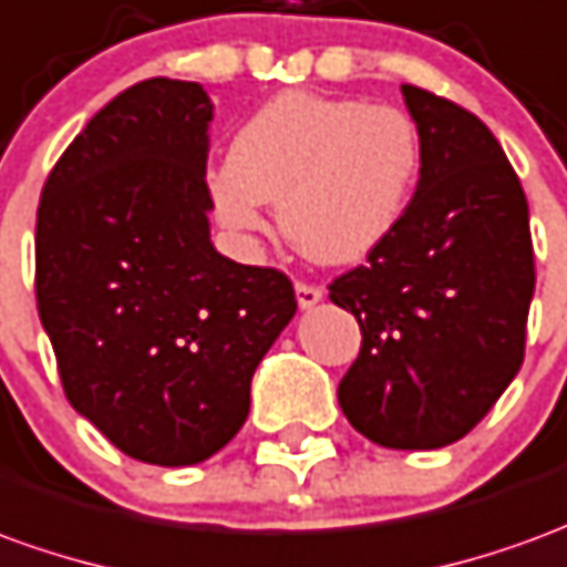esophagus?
I'll use <instances>...</instances> for the list:
<instances>
[{"instance_id":"1","label":"esophagus","mask_w":567,"mask_h":567,"mask_svg":"<svg viewBox=\"0 0 567 567\" xmlns=\"http://www.w3.org/2000/svg\"><path fill=\"white\" fill-rule=\"evenodd\" d=\"M295 295H297V303H300V310H312L319 300L324 297V291L319 285H307V282H297L295 285Z\"/></svg>"}]
</instances>
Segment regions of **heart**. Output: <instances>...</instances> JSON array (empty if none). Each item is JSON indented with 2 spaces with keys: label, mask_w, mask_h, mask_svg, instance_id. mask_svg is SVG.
I'll use <instances>...</instances> for the list:
<instances>
[{
  "label": "heart",
  "mask_w": 567,
  "mask_h": 567,
  "mask_svg": "<svg viewBox=\"0 0 567 567\" xmlns=\"http://www.w3.org/2000/svg\"><path fill=\"white\" fill-rule=\"evenodd\" d=\"M421 162V132L405 110L285 91L245 118L229 162L208 172V199L239 239L267 229L264 202H276L282 233L303 255L352 264L405 215Z\"/></svg>",
  "instance_id": "b5f03b06"
}]
</instances>
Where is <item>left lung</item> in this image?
Wrapping results in <instances>:
<instances>
[{
  "label": "left lung",
  "mask_w": 567,
  "mask_h": 567,
  "mask_svg": "<svg viewBox=\"0 0 567 567\" xmlns=\"http://www.w3.org/2000/svg\"><path fill=\"white\" fill-rule=\"evenodd\" d=\"M423 162L395 229L331 285L362 350L338 399L374 445L445 449L470 433L522 368L534 297L528 202L488 125L402 85Z\"/></svg>",
  "instance_id": "1"
}]
</instances>
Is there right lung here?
<instances>
[{"label": "right lung", "instance_id": "obj_1", "mask_svg": "<svg viewBox=\"0 0 567 567\" xmlns=\"http://www.w3.org/2000/svg\"><path fill=\"white\" fill-rule=\"evenodd\" d=\"M212 118L199 82H137L66 146L35 217L63 393L156 466L208 461L243 430L257 365L297 312L288 276L212 243Z\"/></svg>", "mask_w": 567, "mask_h": 567}]
</instances>
